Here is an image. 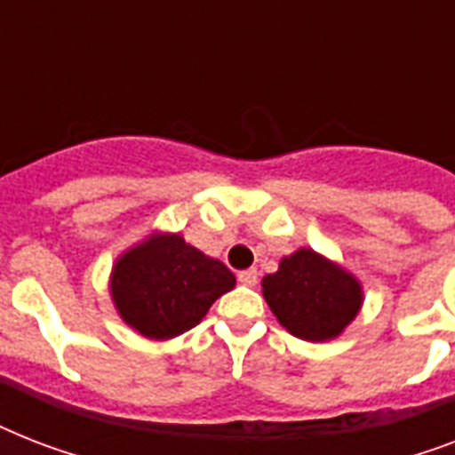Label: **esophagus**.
<instances>
[{
	"label": "esophagus",
	"instance_id": "34e87169",
	"mask_svg": "<svg viewBox=\"0 0 455 455\" xmlns=\"http://www.w3.org/2000/svg\"><path fill=\"white\" fill-rule=\"evenodd\" d=\"M238 281H241L243 285H250V288H252V285H257V281H259V274H257V269H245L238 274Z\"/></svg>",
	"mask_w": 455,
	"mask_h": 455
}]
</instances>
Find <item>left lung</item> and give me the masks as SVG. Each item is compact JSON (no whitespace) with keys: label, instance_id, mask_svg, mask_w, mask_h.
<instances>
[{"label":"left lung","instance_id":"obj_1","mask_svg":"<svg viewBox=\"0 0 455 455\" xmlns=\"http://www.w3.org/2000/svg\"><path fill=\"white\" fill-rule=\"evenodd\" d=\"M262 292L278 323L309 342L338 338L363 302L359 281L309 248L283 257L276 274L262 278Z\"/></svg>","mask_w":455,"mask_h":455}]
</instances>
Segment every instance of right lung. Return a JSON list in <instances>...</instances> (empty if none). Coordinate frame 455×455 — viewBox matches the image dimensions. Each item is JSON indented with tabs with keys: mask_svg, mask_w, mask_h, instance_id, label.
Returning a JSON list of instances; mask_svg holds the SVG:
<instances>
[{
	"mask_svg": "<svg viewBox=\"0 0 455 455\" xmlns=\"http://www.w3.org/2000/svg\"><path fill=\"white\" fill-rule=\"evenodd\" d=\"M234 285L227 264L203 255L179 234L148 235L117 257L110 274L117 314L151 339L191 331Z\"/></svg>",
	"mask_w": 455,
	"mask_h": 455,
	"instance_id": "obj_1",
	"label": "right lung"
}]
</instances>
